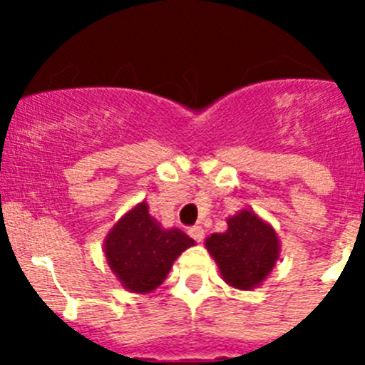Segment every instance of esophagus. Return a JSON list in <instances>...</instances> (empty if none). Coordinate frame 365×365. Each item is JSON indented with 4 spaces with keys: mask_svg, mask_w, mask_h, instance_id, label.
Returning a JSON list of instances; mask_svg holds the SVG:
<instances>
[{
    "mask_svg": "<svg viewBox=\"0 0 365 365\" xmlns=\"http://www.w3.org/2000/svg\"><path fill=\"white\" fill-rule=\"evenodd\" d=\"M188 234L192 235L193 240L197 241V243H201V241L205 240V230H202L201 227H192V228H190V230H188Z\"/></svg>",
    "mask_w": 365,
    "mask_h": 365,
    "instance_id": "34e87169",
    "label": "esophagus"
}]
</instances>
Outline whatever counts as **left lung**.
Here are the masks:
<instances>
[{
  "mask_svg": "<svg viewBox=\"0 0 365 365\" xmlns=\"http://www.w3.org/2000/svg\"><path fill=\"white\" fill-rule=\"evenodd\" d=\"M227 225L225 232L206 237L205 247L225 283L240 291H252L278 263L279 237L270 222L248 208L230 215Z\"/></svg>",
  "mask_w": 365,
  "mask_h": 365,
  "instance_id": "obj_1",
  "label": "left lung"
}]
</instances>
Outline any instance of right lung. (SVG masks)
<instances>
[{
    "instance_id": "add662e5",
    "label": "right lung",
    "mask_w": 365,
    "mask_h": 365,
    "mask_svg": "<svg viewBox=\"0 0 365 365\" xmlns=\"http://www.w3.org/2000/svg\"><path fill=\"white\" fill-rule=\"evenodd\" d=\"M143 201L125 212L104 240L111 272L125 291L148 294L166 279L173 261L195 241L180 228H163Z\"/></svg>"
}]
</instances>
